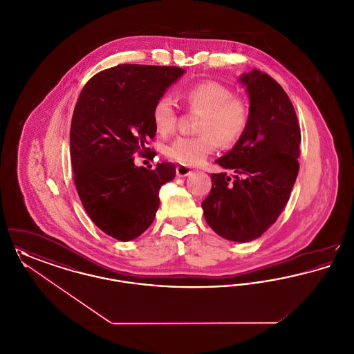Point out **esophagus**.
<instances>
[{
    "label": "esophagus",
    "mask_w": 354,
    "mask_h": 354,
    "mask_svg": "<svg viewBox=\"0 0 354 354\" xmlns=\"http://www.w3.org/2000/svg\"><path fill=\"white\" fill-rule=\"evenodd\" d=\"M194 171L189 169V167H187V166H178L176 167V175L179 176V178H185V176H188V175H191Z\"/></svg>",
    "instance_id": "34e87169"
}]
</instances>
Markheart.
Returning <instances> with one entry per match:
<instances>
[{
  "mask_svg": "<svg viewBox=\"0 0 354 354\" xmlns=\"http://www.w3.org/2000/svg\"><path fill=\"white\" fill-rule=\"evenodd\" d=\"M192 110L201 111L196 136H178L166 147L169 159L183 166H198L216 150L218 140L224 146L235 145L250 123V106L234 95L225 84L203 81L182 93ZM152 123L159 134L167 135L176 126L175 104L169 95L159 97L151 111Z\"/></svg>",
  "mask_w": 354,
  "mask_h": 354,
  "instance_id": "1",
  "label": "heart"
}]
</instances>
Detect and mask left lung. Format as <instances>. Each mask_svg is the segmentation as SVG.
I'll return each instance as SVG.
<instances>
[{
  "instance_id": "8db88e82",
  "label": "left lung",
  "mask_w": 354,
  "mask_h": 354,
  "mask_svg": "<svg viewBox=\"0 0 354 354\" xmlns=\"http://www.w3.org/2000/svg\"><path fill=\"white\" fill-rule=\"evenodd\" d=\"M250 100V123L232 150L216 163L234 169L212 174V188L203 201L204 219L218 235L248 243L277 220L299 174L301 133L284 88L253 68L240 75Z\"/></svg>"
}]
</instances>
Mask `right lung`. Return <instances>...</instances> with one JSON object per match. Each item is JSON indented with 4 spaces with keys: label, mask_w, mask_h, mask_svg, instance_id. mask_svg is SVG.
I'll use <instances>...</instances> for the list:
<instances>
[{
    "label": "right lung",
    "mask_w": 354,
    "mask_h": 354,
    "mask_svg": "<svg viewBox=\"0 0 354 354\" xmlns=\"http://www.w3.org/2000/svg\"><path fill=\"white\" fill-rule=\"evenodd\" d=\"M185 68L118 65L84 84L70 129L74 182L94 224L120 241L134 240L151 225L160 187L175 178L172 163L138 167L134 153L150 151L156 129L152 106Z\"/></svg>",
    "instance_id": "right-lung-1"
}]
</instances>
